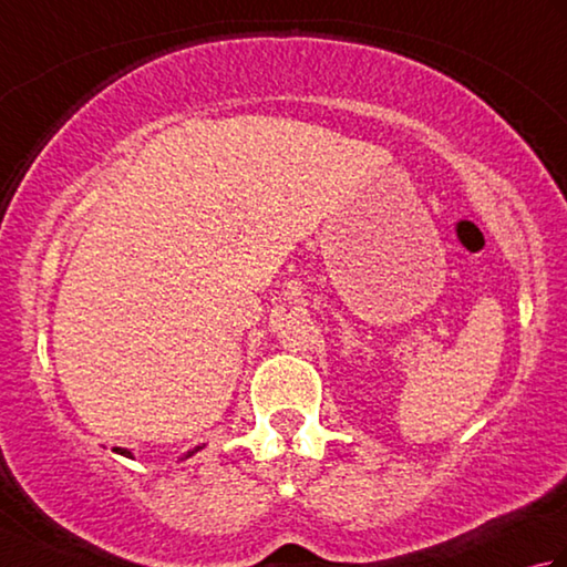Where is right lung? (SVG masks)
I'll return each instance as SVG.
<instances>
[{"label":"right lung","mask_w":567,"mask_h":567,"mask_svg":"<svg viewBox=\"0 0 567 567\" xmlns=\"http://www.w3.org/2000/svg\"><path fill=\"white\" fill-rule=\"evenodd\" d=\"M199 449H202V445H197V449H195V451H189V453H187V455H185V457H189V455H195V453H197V451H199ZM116 453H122V455H126V457H131V451H126V449H116Z\"/></svg>","instance_id":"1"}]
</instances>
